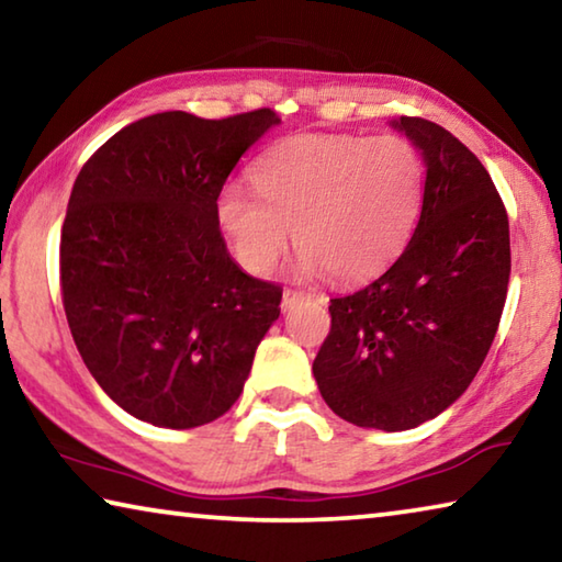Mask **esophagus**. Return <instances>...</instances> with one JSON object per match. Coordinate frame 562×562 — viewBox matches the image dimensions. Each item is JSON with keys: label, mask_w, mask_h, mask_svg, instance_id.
<instances>
[{"label": "esophagus", "mask_w": 562, "mask_h": 562, "mask_svg": "<svg viewBox=\"0 0 562 562\" xmlns=\"http://www.w3.org/2000/svg\"><path fill=\"white\" fill-rule=\"evenodd\" d=\"M312 294L310 292H302V290H284L282 292V310H292L294 304H300L304 300H310Z\"/></svg>", "instance_id": "obj_1"}]
</instances>
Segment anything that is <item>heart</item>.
Segmentation results:
<instances>
[{
	"label": "heart",
	"instance_id": "heart-1",
	"mask_svg": "<svg viewBox=\"0 0 562 562\" xmlns=\"http://www.w3.org/2000/svg\"><path fill=\"white\" fill-rule=\"evenodd\" d=\"M252 188L217 193L215 221L252 274H268L288 250L337 284L374 280L402 258L424 205L426 168L406 136L300 133L255 160Z\"/></svg>",
	"mask_w": 562,
	"mask_h": 562
}]
</instances>
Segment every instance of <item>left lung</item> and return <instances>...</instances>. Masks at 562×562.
<instances>
[{
	"label": "left lung",
	"instance_id": "1",
	"mask_svg": "<svg viewBox=\"0 0 562 562\" xmlns=\"http://www.w3.org/2000/svg\"><path fill=\"white\" fill-rule=\"evenodd\" d=\"M394 126L422 150L424 205L392 268L329 300L331 327L312 364L337 416L406 431L439 416L473 382L506 304L508 213L488 170L439 123Z\"/></svg>",
	"mask_w": 562,
	"mask_h": 562
}]
</instances>
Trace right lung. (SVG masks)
Returning <instances> with one entry per match:
<instances>
[{
    "mask_svg": "<svg viewBox=\"0 0 562 562\" xmlns=\"http://www.w3.org/2000/svg\"><path fill=\"white\" fill-rule=\"evenodd\" d=\"M280 116L154 113L76 176L61 225L66 322L99 386L164 429L223 416L280 317L282 288L227 252L215 201L237 160Z\"/></svg>",
    "mask_w": 562,
    "mask_h": 562,
    "instance_id": "obj_1",
    "label": "right lung"
}]
</instances>
